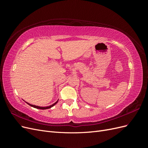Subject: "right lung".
I'll return each instance as SVG.
<instances>
[{
  "instance_id": "1",
  "label": "right lung",
  "mask_w": 148,
  "mask_h": 148,
  "mask_svg": "<svg viewBox=\"0 0 148 148\" xmlns=\"http://www.w3.org/2000/svg\"><path fill=\"white\" fill-rule=\"evenodd\" d=\"M59 101V100H58ZM58 101H56L54 104H52V105H51V106H47V107H39V106H35V105H32V104H29L28 102H26L27 103V104H28V105H29L30 106H31V107H34V108H36V109H42V110H44V109H49V108H51L52 107H53V106H55L57 103L58 102Z\"/></svg>"
}]
</instances>
